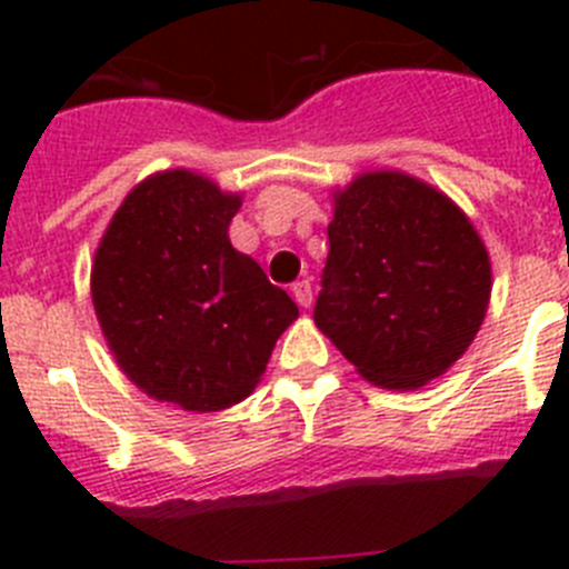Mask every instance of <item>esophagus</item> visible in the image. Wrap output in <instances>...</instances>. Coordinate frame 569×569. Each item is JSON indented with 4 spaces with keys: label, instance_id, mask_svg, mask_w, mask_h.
Segmentation results:
<instances>
[{
    "label": "esophagus",
    "instance_id": "esophagus-1",
    "mask_svg": "<svg viewBox=\"0 0 569 569\" xmlns=\"http://www.w3.org/2000/svg\"><path fill=\"white\" fill-rule=\"evenodd\" d=\"M293 299L299 301L301 308H310V301H313V288H310L308 279H301L293 284Z\"/></svg>",
    "mask_w": 569,
    "mask_h": 569
}]
</instances>
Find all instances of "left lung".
I'll list each match as a JSON object with an SVG mask.
<instances>
[{
  "label": "left lung",
  "instance_id": "1",
  "mask_svg": "<svg viewBox=\"0 0 569 569\" xmlns=\"http://www.w3.org/2000/svg\"><path fill=\"white\" fill-rule=\"evenodd\" d=\"M333 204L319 330L387 390L439 379L485 321V241L456 202L399 170L356 176Z\"/></svg>",
  "mask_w": 569,
  "mask_h": 569
}]
</instances>
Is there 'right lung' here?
Instances as JSON below:
<instances>
[{
  "instance_id": "obj_1",
  "label": "right lung",
  "mask_w": 569,
  "mask_h": 569,
  "mask_svg": "<svg viewBox=\"0 0 569 569\" xmlns=\"http://www.w3.org/2000/svg\"><path fill=\"white\" fill-rule=\"evenodd\" d=\"M239 193L164 170L124 196L90 296L116 365L156 401L213 413L253 393L296 301L230 244Z\"/></svg>"
}]
</instances>
